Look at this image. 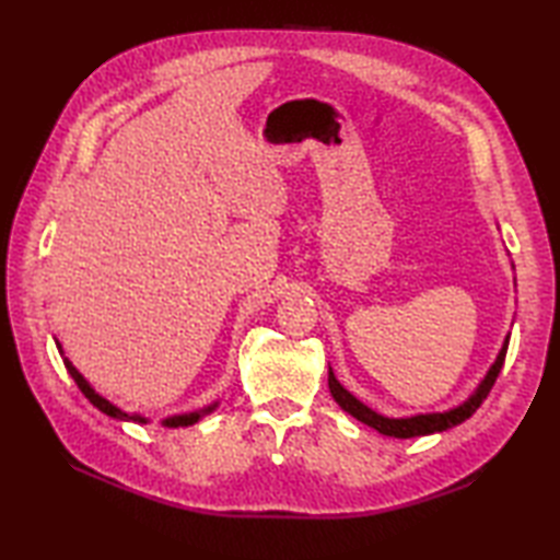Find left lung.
<instances>
[{
  "label": "left lung",
  "mask_w": 560,
  "mask_h": 560,
  "mask_svg": "<svg viewBox=\"0 0 560 560\" xmlns=\"http://www.w3.org/2000/svg\"><path fill=\"white\" fill-rule=\"evenodd\" d=\"M508 341H510V337H505L501 353H498L495 363L489 368V373H486V377L481 380L479 387L474 389V395L464 404H459V407L450 409V411H443V413H419V416H409V419H387V416H380L371 407H365L363 401L355 399L349 389L341 387L335 371H331V365H329V373H327L329 392H331V397H335V401L339 404L343 411L351 413L353 419H359L361 423L375 428V431L383 433V435H389V438H419V435L443 433V431H447V428L457 425L462 421H467L469 416L481 407V401L491 392L498 373H501L503 361H505V353H508Z\"/></svg>",
  "instance_id": "obj_1"
}]
</instances>
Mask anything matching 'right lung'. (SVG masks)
<instances>
[{
    "instance_id": "right-lung-1",
    "label": "right lung",
    "mask_w": 560,
    "mask_h": 560,
    "mask_svg": "<svg viewBox=\"0 0 560 560\" xmlns=\"http://www.w3.org/2000/svg\"><path fill=\"white\" fill-rule=\"evenodd\" d=\"M57 343V349H59V353H62V347H59V341H55ZM65 365H67V373L74 377V383H77V387L83 392V397H86L93 407H96L98 411H103L105 416H110V419H117V421H135V423H149V419H144V416H139V413H129V411H122V409H117L113 401H108L105 397H101L96 389H93L89 383H86V377H83L74 365L69 363V359H65ZM219 407V401H213V404H209V407H205V409H197V411H189V413H175V416H168V419H163L161 421V425H168V428H177V425H192V423H197L201 416H207V413H211L213 409Z\"/></svg>"
}]
</instances>
